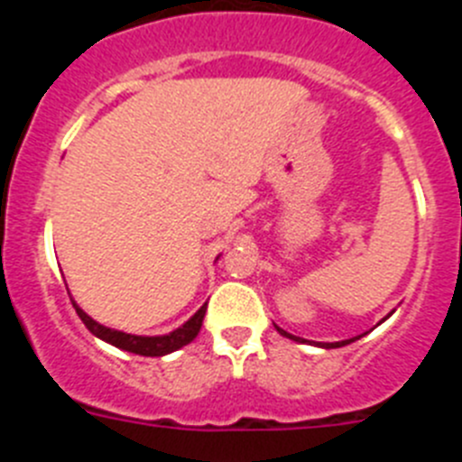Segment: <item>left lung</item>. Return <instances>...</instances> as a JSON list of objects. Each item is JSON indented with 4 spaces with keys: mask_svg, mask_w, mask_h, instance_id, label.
<instances>
[{
    "mask_svg": "<svg viewBox=\"0 0 462 462\" xmlns=\"http://www.w3.org/2000/svg\"><path fill=\"white\" fill-rule=\"evenodd\" d=\"M395 310H391L389 314H386V317H383L382 321H386L391 317V314H393ZM382 321H379V324H382ZM277 328V333H280V336H284V337H289V340H296V342H308V340H303V337H296V336H291V333H287V330H282L280 326H275ZM363 336H365V333H363ZM363 336H356V337H349V340H342V342H317V346H321V349H336V346H345V345H349V342H354V340H358V337H363Z\"/></svg>",
    "mask_w": 462,
    "mask_h": 462,
    "instance_id": "1",
    "label": "left lung"
}]
</instances>
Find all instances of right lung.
<instances>
[{"instance_id":"obj_1","label":"right lung","mask_w":462,"mask_h":462,"mask_svg":"<svg viewBox=\"0 0 462 462\" xmlns=\"http://www.w3.org/2000/svg\"><path fill=\"white\" fill-rule=\"evenodd\" d=\"M69 296H71V293H69ZM71 303L92 336H97L99 340L108 342V345L117 346V349H122V352L138 354V356H166V354L178 352L180 346L189 345V342L199 336V330H201L203 317H206V308H208V303H203L201 308L196 310L189 319L185 321V324L178 326V328L171 330V333H166V336H134V333H125V330L108 328V326L99 324V321H94L83 308H79V303H76L73 298H71Z\"/></svg>"}]
</instances>
